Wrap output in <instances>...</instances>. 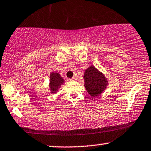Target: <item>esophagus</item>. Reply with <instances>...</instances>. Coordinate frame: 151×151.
Listing matches in <instances>:
<instances>
[{"instance_id": "1", "label": "esophagus", "mask_w": 151, "mask_h": 151, "mask_svg": "<svg viewBox=\"0 0 151 151\" xmlns=\"http://www.w3.org/2000/svg\"><path fill=\"white\" fill-rule=\"evenodd\" d=\"M77 79H78V76H77V74H74V77H72V79L71 80H72V81H77Z\"/></svg>"}]
</instances>
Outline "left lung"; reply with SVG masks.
<instances>
[{
  "instance_id": "1",
  "label": "left lung",
  "mask_w": 151,
  "mask_h": 151,
  "mask_svg": "<svg viewBox=\"0 0 151 151\" xmlns=\"http://www.w3.org/2000/svg\"><path fill=\"white\" fill-rule=\"evenodd\" d=\"M83 79L86 89L92 98L100 95L108 86L107 79L104 74L93 65H91L85 70Z\"/></svg>"
}]
</instances>
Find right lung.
<instances>
[{
	"mask_svg": "<svg viewBox=\"0 0 151 151\" xmlns=\"http://www.w3.org/2000/svg\"><path fill=\"white\" fill-rule=\"evenodd\" d=\"M65 83V80L58 72H52L50 74L49 79V90L51 93H56L60 86Z\"/></svg>",
	"mask_w": 151,
	"mask_h": 151,
	"instance_id": "obj_1",
	"label": "right lung"
}]
</instances>
